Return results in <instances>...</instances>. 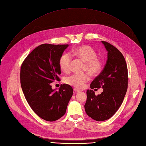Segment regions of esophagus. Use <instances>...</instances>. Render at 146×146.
Returning <instances> with one entry per match:
<instances>
[{
    "label": "esophagus",
    "mask_w": 146,
    "mask_h": 146,
    "mask_svg": "<svg viewBox=\"0 0 146 146\" xmlns=\"http://www.w3.org/2000/svg\"><path fill=\"white\" fill-rule=\"evenodd\" d=\"M74 91H75V92H76V93H78V92H80V90H78L76 89V88H74Z\"/></svg>",
    "instance_id": "esophagus-1"
}]
</instances>
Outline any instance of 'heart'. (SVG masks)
<instances>
[{"mask_svg": "<svg viewBox=\"0 0 146 146\" xmlns=\"http://www.w3.org/2000/svg\"><path fill=\"white\" fill-rule=\"evenodd\" d=\"M71 54L85 61L86 63L84 67V71L89 73L72 74L65 78L64 82L77 89H82L85 83L90 80V74L91 76H96L101 72L103 66L102 61L97 56L98 54L96 51L88 45H82L75 48L71 51ZM72 60V56L69 53H64L61 56L59 64L61 69L64 72L68 73L70 71Z\"/></svg>", "mask_w": 146, "mask_h": 146, "instance_id": "obj_1", "label": "heart"}]
</instances>
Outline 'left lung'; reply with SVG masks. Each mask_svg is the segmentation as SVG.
Here are the masks:
<instances>
[{"label": "left lung", "instance_id": "1", "mask_svg": "<svg viewBox=\"0 0 146 146\" xmlns=\"http://www.w3.org/2000/svg\"><path fill=\"white\" fill-rule=\"evenodd\" d=\"M108 51L105 67L90 85L91 90L86 91L85 105L86 114L97 121L107 120L120 107L128 88V69L124 56L111 44L102 41ZM102 87L103 92L96 96L92 90Z\"/></svg>", "mask_w": 146, "mask_h": 146}]
</instances>
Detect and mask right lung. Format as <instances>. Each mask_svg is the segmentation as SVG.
<instances>
[{
	"instance_id": "add662e5",
	"label": "right lung",
	"mask_w": 146,
	"mask_h": 146,
	"mask_svg": "<svg viewBox=\"0 0 146 146\" xmlns=\"http://www.w3.org/2000/svg\"><path fill=\"white\" fill-rule=\"evenodd\" d=\"M68 44H42L31 52L22 63L20 80L22 90L33 111L44 120L55 121L64 114L73 94L72 88L61 85L58 91L51 83L60 80L59 61Z\"/></svg>"
}]
</instances>
